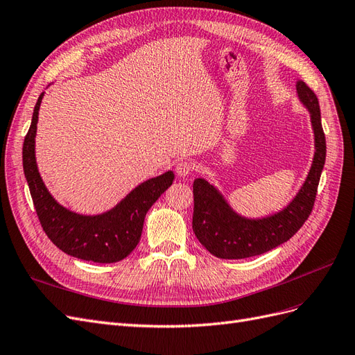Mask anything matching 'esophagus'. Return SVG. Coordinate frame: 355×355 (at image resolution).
<instances>
[{"label":"esophagus","instance_id":"esophagus-1","mask_svg":"<svg viewBox=\"0 0 355 355\" xmlns=\"http://www.w3.org/2000/svg\"><path fill=\"white\" fill-rule=\"evenodd\" d=\"M192 170H194V164L189 163V161H180V163H178L176 166V173L180 178L188 176Z\"/></svg>","mask_w":355,"mask_h":355}]
</instances>
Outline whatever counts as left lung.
Wrapping results in <instances>:
<instances>
[{"label":"left lung","mask_w":355,"mask_h":355,"mask_svg":"<svg viewBox=\"0 0 355 355\" xmlns=\"http://www.w3.org/2000/svg\"><path fill=\"white\" fill-rule=\"evenodd\" d=\"M296 93L299 102L309 112L315 151L306 179L287 206L262 218H247L235 211L222 192L206 179L194 180L192 230L213 256L244 259L270 252L292 239L313 210L326 161V137L315 93L302 80L296 81Z\"/></svg>","instance_id":"left-lung-1"}]
</instances>
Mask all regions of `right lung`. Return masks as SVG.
<instances>
[{
	"label": "right lung",
	"instance_id": "right-lung-1",
	"mask_svg": "<svg viewBox=\"0 0 355 355\" xmlns=\"http://www.w3.org/2000/svg\"><path fill=\"white\" fill-rule=\"evenodd\" d=\"M44 92L40 94L24 142V171L41 227L62 252L83 261L114 263L130 254L141 240L148 210L173 184L175 173L148 179L132 189L110 210L99 214H80L63 207L50 194L35 158L38 111Z\"/></svg>",
	"mask_w": 355,
	"mask_h": 355
}]
</instances>
